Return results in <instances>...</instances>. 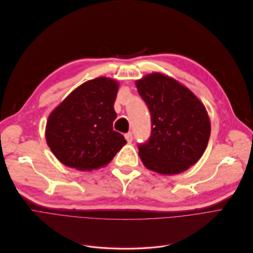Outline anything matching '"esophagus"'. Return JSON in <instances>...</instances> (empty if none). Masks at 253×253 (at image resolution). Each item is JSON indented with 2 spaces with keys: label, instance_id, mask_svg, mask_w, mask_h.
<instances>
[{
  "label": "esophagus",
  "instance_id": "34e87169",
  "mask_svg": "<svg viewBox=\"0 0 253 253\" xmlns=\"http://www.w3.org/2000/svg\"><path fill=\"white\" fill-rule=\"evenodd\" d=\"M124 136H125V139L127 140V142H131L133 140V134H132V132L126 133Z\"/></svg>",
  "mask_w": 253,
  "mask_h": 253
}]
</instances>
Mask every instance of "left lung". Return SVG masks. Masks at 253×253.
Returning <instances> with one entry per match:
<instances>
[{
	"label": "left lung",
	"mask_w": 253,
	"mask_h": 253,
	"mask_svg": "<svg viewBox=\"0 0 253 253\" xmlns=\"http://www.w3.org/2000/svg\"><path fill=\"white\" fill-rule=\"evenodd\" d=\"M151 119L149 138L138 143L147 169L163 175L186 171L204 155L211 122L203 103L177 80L161 73L136 81Z\"/></svg>",
	"instance_id": "8db88e82"
}]
</instances>
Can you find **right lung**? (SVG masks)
<instances>
[{"mask_svg": "<svg viewBox=\"0 0 253 253\" xmlns=\"http://www.w3.org/2000/svg\"><path fill=\"white\" fill-rule=\"evenodd\" d=\"M119 84L98 77L84 82L48 116L45 139L65 166L90 171L108 165L126 140L113 129Z\"/></svg>", "mask_w": 253, "mask_h": 253, "instance_id": "add662e5", "label": "right lung"}]
</instances>
